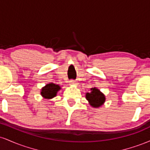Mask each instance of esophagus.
Returning a JSON list of instances; mask_svg holds the SVG:
<instances>
[{"mask_svg": "<svg viewBox=\"0 0 150 150\" xmlns=\"http://www.w3.org/2000/svg\"><path fill=\"white\" fill-rule=\"evenodd\" d=\"M69 84L70 85H72V86H76L77 85V83L76 82H75V80H70L69 82Z\"/></svg>", "mask_w": 150, "mask_h": 150, "instance_id": "obj_1", "label": "esophagus"}]
</instances>
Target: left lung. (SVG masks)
I'll return each mask as SVG.
<instances>
[{
    "label": "left lung",
    "mask_w": 150,
    "mask_h": 150,
    "mask_svg": "<svg viewBox=\"0 0 150 150\" xmlns=\"http://www.w3.org/2000/svg\"><path fill=\"white\" fill-rule=\"evenodd\" d=\"M86 99L88 101L89 105L93 108H99L104 104L106 97L102 92L97 87L90 89V92H87L85 94Z\"/></svg>",
    "instance_id": "8db88e82"
}]
</instances>
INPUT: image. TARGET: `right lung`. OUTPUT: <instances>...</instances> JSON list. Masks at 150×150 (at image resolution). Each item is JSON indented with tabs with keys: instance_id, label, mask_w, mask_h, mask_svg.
Segmentation results:
<instances>
[{
	"instance_id": "right-lung-1",
	"label": "right lung",
	"mask_w": 150,
	"mask_h": 150,
	"mask_svg": "<svg viewBox=\"0 0 150 150\" xmlns=\"http://www.w3.org/2000/svg\"><path fill=\"white\" fill-rule=\"evenodd\" d=\"M60 89H61V87L59 85L51 82L41 89V95L46 99H53V97H56Z\"/></svg>"
}]
</instances>
